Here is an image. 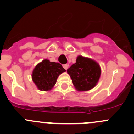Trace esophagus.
I'll list each match as a JSON object with an SVG mask.
<instances>
[{
	"mask_svg": "<svg viewBox=\"0 0 134 134\" xmlns=\"http://www.w3.org/2000/svg\"><path fill=\"white\" fill-rule=\"evenodd\" d=\"M63 68L65 69V70H67V69H68L69 65H67V64H65V65H63Z\"/></svg>",
	"mask_w": 134,
	"mask_h": 134,
	"instance_id": "obj_1",
	"label": "esophagus"
}]
</instances>
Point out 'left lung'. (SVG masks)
I'll return each instance as SVG.
<instances>
[{"label": "left lung", "mask_w": 134, "mask_h": 134, "mask_svg": "<svg viewBox=\"0 0 134 134\" xmlns=\"http://www.w3.org/2000/svg\"><path fill=\"white\" fill-rule=\"evenodd\" d=\"M78 91H87L98 82L101 71L98 63L91 59L79 56L75 64L67 70Z\"/></svg>", "instance_id": "1"}]
</instances>
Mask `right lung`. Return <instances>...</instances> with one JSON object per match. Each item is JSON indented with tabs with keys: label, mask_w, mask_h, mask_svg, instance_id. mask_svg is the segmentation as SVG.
Wrapping results in <instances>:
<instances>
[{
	"label": "right lung",
	"mask_w": 134,
	"mask_h": 134,
	"mask_svg": "<svg viewBox=\"0 0 134 134\" xmlns=\"http://www.w3.org/2000/svg\"><path fill=\"white\" fill-rule=\"evenodd\" d=\"M65 71L60 63L44 59L34 69L32 80L39 90L48 91L56 84L59 75Z\"/></svg>",
	"instance_id": "right-lung-1"
}]
</instances>
